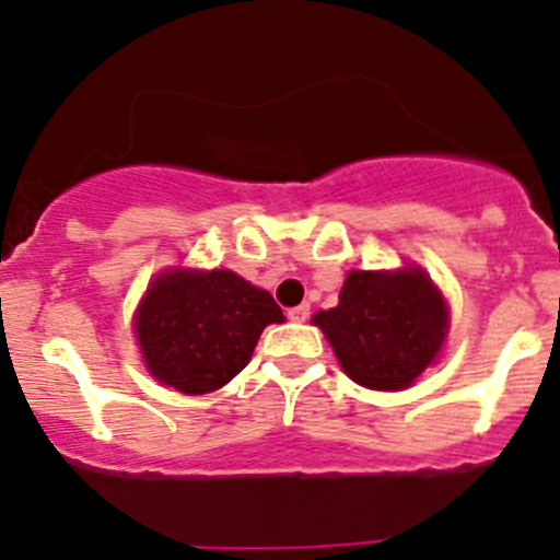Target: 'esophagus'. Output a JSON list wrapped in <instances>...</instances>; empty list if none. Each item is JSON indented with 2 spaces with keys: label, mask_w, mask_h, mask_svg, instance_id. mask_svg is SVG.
Here are the masks:
<instances>
[{
  "label": "esophagus",
  "mask_w": 560,
  "mask_h": 560,
  "mask_svg": "<svg viewBox=\"0 0 560 560\" xmlns=\"http://www.w3.org/2000/svg\"><path fill=\"white\" fill-rule=\"evenodd\" d=\"M308 314H312V308H308V303H301V306H292L290 312H287V317H290L292 323H306Z\"/></svg>",
  "instance_id": "obj_1"
}]
</instances>
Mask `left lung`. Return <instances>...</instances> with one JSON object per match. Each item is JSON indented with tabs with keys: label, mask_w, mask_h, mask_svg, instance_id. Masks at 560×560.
I'll return each instance as SVG.
<instances>
[{
	"label": "left lung",
	"mask_w": 560,
	"mask_h": 560,
	"mask_svg": "<svg viewBox=\"0 0 560 560\" xmlns=\"http://www.w3.org/2000/svg\"><path fill=\"white\" fill-rule=\"evenodd\" d=\"M341 369L374 390L407 388L438 355L446 336V303L424 270H352L339 306L314 314Z\"/></svg>",
	"instance_id": "1"
}]
</instances>
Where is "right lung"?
I'll list each match as a JSON object with an SVG mask.
<instances>
[{
    "label": "right lung",
    "instance_id": "add662e5",
    "mask_svg": "<svg viewBox=\"0 0 560 560\" xmlns=\"http://www.w3.org/2000/svg\"><path fill=\"white\" fill-rule=\"evenodd\" d=\"M270 323H284L273 295L241 276L175 270L148 290L136 336L161 383L183 394H210L252 361L259 334Z\"/></svg>",
    "mask_w": 560,
    "mask_h": 560
}]
</instances>
